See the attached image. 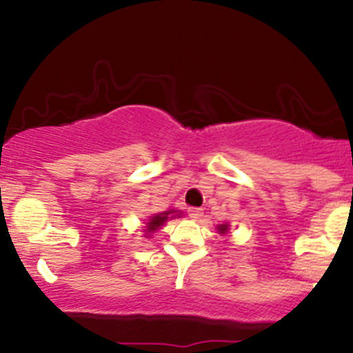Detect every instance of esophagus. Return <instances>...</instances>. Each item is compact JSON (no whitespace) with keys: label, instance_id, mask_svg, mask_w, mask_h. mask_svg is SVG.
<instances>
[{"label":"esophagus","instance_id":"34e87169","mask_svg":"<svg viewBox=\"0 0 353 353\" xmlns=\"http://www.w3.org/2000/svg\"><path fill=\"white\" fill-rule=\"evenodd\" d=\"M201 208H190L188 210V215H190V219H193V220H198L199 216H201Z\"/></svg>","mask_w":353,"mask_h":353}]
</instances>
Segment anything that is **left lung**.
<instances>
[{
  "instance_id": "1",
  "label": "left lung",
  "mask_w": 353,
  "mask_h": 353,
  "mask_svg": "<svg viewBox=\"0 0 353 353\" xmlns=\"http://www.w3.org/2000/svg\"><path fill=\"white\" fill-rule=\"evenodd\" d=\"M219 232H220V234H227V232H229V225H227V223H223V225H220V227H219Z\"/></svg>"
}]
</instances>
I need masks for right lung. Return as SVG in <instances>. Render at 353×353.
<instances>
[{
  "instance_id": "right-lung-1",
  "label": "right lung",
  "mask_w": 353,
  "mask_h": 353,
  "mask_svg": "<svg viewBox=\"0 0 353 353\" xmlns=\"http://www.w3.org/2000/svg\"><path fill=\"white\" fill-rule=\"evenodd\" d=\"M169 212H163V213H157L155 216H152L150 219V222L147 223V229H145V234H152L154 232V230H157L159 229V227H162L163 223L167 222V219H169ZM145 237H148V236H145Z\"/></svg>"
}]
</instances>
